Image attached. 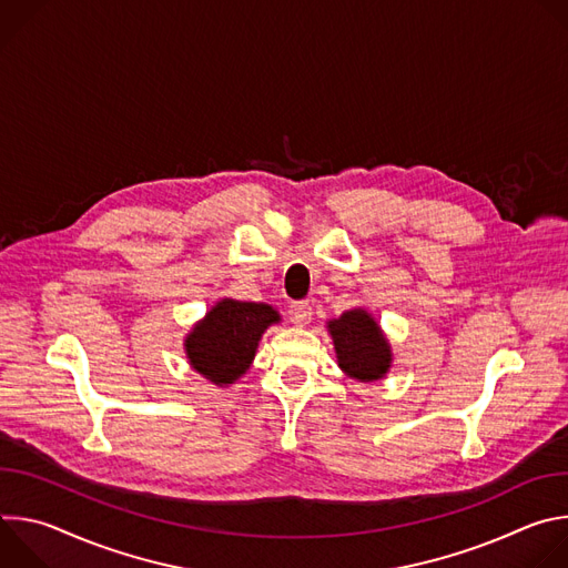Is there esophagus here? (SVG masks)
Returning <instances> with one entry per match:
<instances>
[{
    "mask_svg": "<svg viewBox=\"0 0 568 568\" xmlns=\"http://www.w3.org/2000/svg\"><path fill=\"white\" fill-rule=\"evenodd\" d=\"M290 318L296 326H307L312 318V305L307 301H296L290 305Z\"/></svg>",
    "mask_w": 568,
    "mask_h": 568,
    "instance_id": "obj_1",
    "label": "esophagus"
}]
</instances>
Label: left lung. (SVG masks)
Listing matches in <instances>:
<instances>
[{"instance_id":"8db88e82","label":"left lung","mask_w":568,"mask_h":568,"mask_svg":"<svg viewBox=\"0 0 568 568\" xmlns=\"http://www.w3.org/2000/svg\"><path fill=\"white\" fill-rule=\"evenodd\" d=\"M326 326L333 337L337 364L351 379L371 384L386 377L393 364V351L379 323L366 307L346 310Z\"/></svg>"}]
</instances>
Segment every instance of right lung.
Listing matches in <instances>:
<instances>
[{"label": "right lung", "instance_id": "obj_1", "mask_svg": "<svg viewBox=\"0 0 568 568\" xmlns=\"http://www.w3.org/2000/svg\"><path fill=\"white\" fill-rule=\"evenodd\" d=\"M274 323H281V314L267 303L220 298L184 337L186 359L211 384H235L254 364L258 344Z\"/></svg>", "mask_w": 568, "mask_h": 568}]
</instances>
